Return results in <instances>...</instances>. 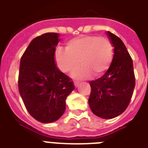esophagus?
Returning <instances> with one entry per match:
<instances>
[{"mask_svg":"<svg viewBox=\"0 0 148 148\" xmlns=\"http://www.w3.org/2000/svg\"><path fill=\"white\" fill-rule=\"evenodd\" d=\"M74 85H75V87H77L78 85H79V82H74Z\"/></svg>","mask_w":148,"mask_h":148,"instance_id":"obj_1","label":"esophagus"}]
</instances>
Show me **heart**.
Instances as JSON below:
<instances>
[{
  "label": "heart",
  "instance_id": "1",
  "mask_svg": "<svg viewBox=\"0 0 148 148\" xmlns=\"http://www.w3.org/2000/svg\"><path fill=\"white\" fill-rule=\"evenodd\" d=\"M55 61L61 71L73 73V77L82 79L94 73L102 75L109 69L113 58V46L109 39L97 35H84L69 40L66 48L58 47L55 50Z\"/></svg>",
  "mask_w": 148,
  "mask_h": 148
}]
</instances>
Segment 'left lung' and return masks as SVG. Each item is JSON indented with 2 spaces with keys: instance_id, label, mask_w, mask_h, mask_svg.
Listing matches in <instances>:
<instances>
[{
  "instance_id": "left-lung-1",
  "label": "left lung",
  "mask_w": 148,
  "mask_h": 148,
  "mask_svg": "<svg viewBox=\"0 0 148 148\" xmlns=\"http://www.w3.org/2000/svg\"><path fill=\"white\" fill-rule=\"evenodd\" d=\"M114 55L108 71L101 78L90 82L88 103L92 113L109 119L119 116L129 105L135 87L133 61L122 40L107 32Z\"/></svg>"
}]
</instances>
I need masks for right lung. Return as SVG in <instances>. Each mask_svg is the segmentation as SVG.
I'll list each match as a JSON object with an SVG mask.
<instances>
[{
  "label": "right lung",
  "mask_w": 148,
  "mask_h": 148,
  "mask_svg": "<svg viewBox=\"0 0 148 148\" xmlns=\"http://www.w3.org/2000/svg\"><path fill=\"white\" fill-rule=\"evenodd\" d=\"M59 34L47 32L30 42L21 59L18 89L27 111L35 119L51 123L61 117L66 97L75 87L55 61Z\"/></svg>",
  "instance_id": "obj_1"
}]
</instances>
